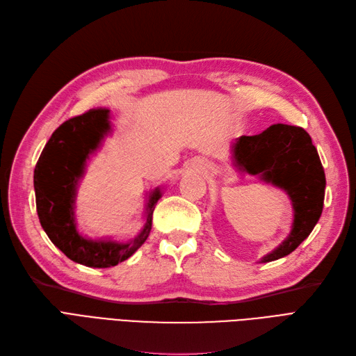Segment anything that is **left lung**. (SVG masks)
Wrapping results in <instances>:
<instances>
[{"label":"left lung","mask_w":356,"mask_h":356,"mask_svg":"<svg viewBox=\"0 0 356 356\" xmlns=\"http://www.w3.org/2000/svg\"><path fill=\"white\" fill-rule=\"evenodd\" d=\"M229 152L238 173L254 176L289 195L290 234L259 263L289 256L311 235L323 213L325 175L311 136L294 125L273 124L260 134L238 137Z\"/></svg>","instance_id":"1"}]
</instances>
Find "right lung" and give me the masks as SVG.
Wrapping results in <instances>:
<instances>
[{"label":"right lung","instance_id":"obj_1","mask_svg":"<svg viewBox=\"0 0 356 356\" xmlns=\"http://www.w3.org/2000/svg\"><path fill=\"white\" fill-rule=\"evenodd\" d=\"M112 133L111 111L90 109L63 122L51 134L33 171L37 211L44 232L67 259L87 268L117 266L131 257L151 234L154 207L163 197L159 186L146 192L143 226L130 239L90 238L79 232L75 216L78 186L90 159Z\"/></svg>","mask_w":356,"mask_h":356}]
</instances>
